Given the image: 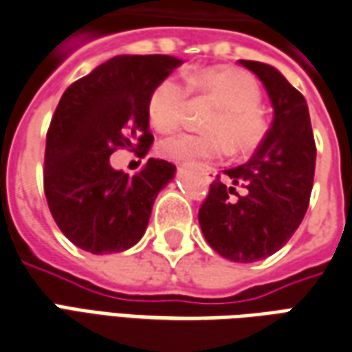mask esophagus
Here are the masks:
<instances>
[{"label":"esophagus","mask_w":352,"mask_h":352,"mask_svg":"<svg viewBox=\"0 0 352 352\" xmlns=\"http://www.w3.org/2000/svg\"><path fill=\"white\" fill-rule=\"evenodd\" d=\"M217 173H219V171H217L214 168H206L207 179H214V177H217Z\"/></svg>","instance_id":"1"}]
</instances>
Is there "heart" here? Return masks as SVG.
I'll use <instances>...</instances> for the list:
<instances>
[{
	"label": "heart",
	"instance_id": "b5f03b06",
	"mask_svg": "<svg viewBox=\"0 0 352 352\" xmlns=\"http://www.w3.org/2000/svg\"><path fill=\"white\" fill-rule=\"evenodd\" d=\"M192 90L213 98L221 107L206 124L211 133H177L162 139L158 151L164 158L177 162L219 158L228 153L256 148L265 133L258 105L262 90L251 73L236 67H209L188 79ZM188 109V87L169 75L162 79L148 98V120L158 131L177 130Z\"/></svg>",
	"mask_w": 352,
	"mask_h": 352
}]
</instances>
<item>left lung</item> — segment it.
<instances>
[{
    "instance_id": "1",
    "label": "left lung",
    "mask_w": 352,
    "mask_h": 352,
    "mask_svg": "<svg viewBox=\"0 0 352 352\" xmlns=\"http://www.w3.org/2000/svg\"><path fill=\"white\" fill-rule=\"evenodd\" d=\"M264 85L273 105V122L243 166L217 175L199 207L207 243L232 262H256L277 252L292 237L309 207L317 146L309 109L275 67L239 60ZM245 188L243 195L235 186Z\"/></svg>"
}]
</instances>
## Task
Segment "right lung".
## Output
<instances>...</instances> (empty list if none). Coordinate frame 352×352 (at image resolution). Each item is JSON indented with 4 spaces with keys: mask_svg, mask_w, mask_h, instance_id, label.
<instances>
[{
    "mask_svg": "<svg viewBox=\"0 0 352 352\" xmlns=\"http://www.w3.org/2000/svg\"><path fill=\"white\" fill-rule=\"evenodd\" d=\"M183 60L124 54L75 80L58 103L45 148L43 183L52 219L73 245L92 254L122 252L143 237L158 192L175 175L171 162L148 158L139 173L116 171V148L153 145L148 98Z\"/></svg>",
    "mask_w": 352,
    "mask_h": 352,
    "instance_id": "add662e5",
    "label": "right lung"
}]
</instances>
